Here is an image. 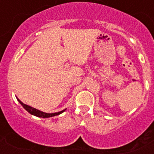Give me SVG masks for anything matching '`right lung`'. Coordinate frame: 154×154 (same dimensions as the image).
I'll return each instance as SVG.
<instances>
[{"instance_id": "right-lung-1", "label": "right lung", "mask_w": 154, "mask_h": 154, "mask_svg": "<svg viewBox=\"0 0 154 154\" xmlns=\"http://www.w3.org/2000/svg\"><path fill=\"white\" fill-rule=\"evenodd\" d=\"M17 99L18 102L20 103V105H22L23 108L25 109L27 112H29L30 114L33 115V116H36V117H42V118H48V117H54V116H57V115H59L60 113H62L63 112H65L66 109H65L61 110L60 112H53V113H48V112H42L41 110H38L37 109H35V108H32L31 106L28 105H25L24 103L22 102L21 101H20L19 99L17 97Z\"/></svg>"}]
</instances>
